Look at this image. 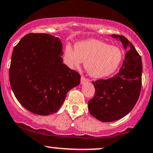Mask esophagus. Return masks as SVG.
Listing matches in <instances>:
<instances>
[{"label":"esophagus","instance_id":"1","mask_svg":"<svg viewBox=\"0 0 153 153\" xmlns=\"http://www.w3.org/2000/svg\"><path fill=\"white\" fill-rule=\"evenodd\" d=\"M88 81V79L85 78V77L83 76V75H82L81 76V78H80V82H81L82 84L85 83V82H86Z\"/></svg>","mask_w":153,"mask_h":153}]
</instances>
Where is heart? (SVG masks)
<instances>
[{"label": "heart", "mask_w": 153, "mask_h": 153, "mask_svg": "<svg viewBox=\"0 0 153 153\" xmlns=\"http://www.w3.org/2000/svg\"><path fill=\"white\" fill-rule=\"evenodd\" d=\"M65 57L70 67L78 68L85 62L87 73L94 78H103L116 71L121 60L122 52L118 48L97 40H87L65 48Z\"/></svg>", "instance_id": "heart-1"}]
</instances>
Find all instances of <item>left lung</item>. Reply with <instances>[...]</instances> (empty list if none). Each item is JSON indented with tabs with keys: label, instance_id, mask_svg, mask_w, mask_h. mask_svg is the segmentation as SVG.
Segmentation results:
<instances>
[{
	"label": "left lung",
	"instance_id": "obj_1",
	"mask_svg": "<svg viewBox=\"0 0 153 153\" xmlns=\"http://www.w3.org/2000/svg\"><path fill=\"white\" fill-rule=\"evenodd\" d=\"M123 43L126 54L117 74L108 79L93 81L95 95L88 101L90 113L102 122L122 118L135 105L142 87L141 56L126 37L113 35Z\"/></svg>",
	"mask_w": 153,
	"mask_h": 153
}]
</instances>
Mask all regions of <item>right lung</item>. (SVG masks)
<instances>
[{"instance_id":"add662e5","label":"right lung","mask_w":153,"mask_h":153,"mask_svg":"<svg viewBox=\"0 0 153 153\" xmlns=\"http://www.w3.org/2000/svg\"><path fill=\"white\" fill-rule=\"evenodd\" d=\"M60 38L30 33L14 47L9 80L15 96L25 109L48 115L60 109L80 75L62 63Z\"/></svg>"}]
</instances>
